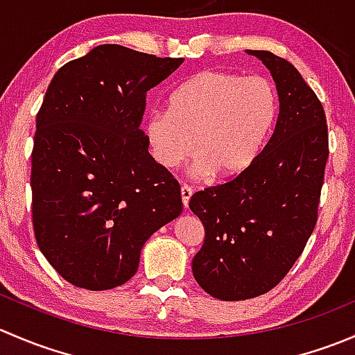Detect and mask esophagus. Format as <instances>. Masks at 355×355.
Instances as JSON below:
<instances>
[{
    "instance_id": "1",
    "label": "esophagus",
    "mask_w": 355,
    "mask_h": 355,
    "mask_svg": "<svg viewBox=\"0 0 355 355\" xmlns=\"http://www.w3.org/2000/svg\"><path fill=\"white\" fill-rule=\"evenodd\" d=\"M180 194H182V204H184V207L187 209L189 200H191V198H192V189L189 187V185H182Z\"/></svg>"
}]
</instances>
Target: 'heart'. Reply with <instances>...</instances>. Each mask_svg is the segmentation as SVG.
I'll use <instances>...</instances> for the list:
<instances>
[{
	"label": "heart",
	"instance_id": "1",
	"mask_svg": "<svg viewBox=\"0 0 355 355\" xmlns=\"http://www.w3.org/2000/svg\"><path fill=\"white\" fill-rule=\"evenodd\" d=\"M171 110L146 116L153 159L175 168L198 155L196 173L232 178L259 155L277 120V92L263 77L204 70L171 96Z\"/></svg>",
	"mask_w": 355,
	"mask_h": 355
}]
</instances>
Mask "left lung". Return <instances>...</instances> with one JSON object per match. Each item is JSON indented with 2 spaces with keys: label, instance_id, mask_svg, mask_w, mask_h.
I'll list each match as a JSON object with an SVG mask.
<instances>
[{
  "label": "left lung",
  "instance_id": "left-lung-1",
  "mask_svg": "<svg viewBox=\"0 0 355 355\" xmlns=\"http://www.w3.org/2000/svg\"><path fill=\"white\" fill-rule=\"evenodd\" d=\"M247 53L277 82V127L242 173L189 200L204 227L192 273L221 300L263 295L287 277L316 227L330 155L323 105L297 68L270 51Z\"/></svg>",
  "mask_w": 355,
  "mask_h": 355
}]
</instances>
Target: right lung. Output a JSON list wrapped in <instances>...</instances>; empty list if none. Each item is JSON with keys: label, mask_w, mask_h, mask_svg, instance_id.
<instances>
[{"label": "right lung", "mask_w": 355, "mask_h": 355, "mask_svg": "<svg viewBox=\"0 0 355 355\" xmlns=\"http://www.w3.org/2000/svg\"><path fill=\"white\" fill-rule=\"evenodd\" d=\"M184 58L103 44L53 77L35 120L32 225L48 263L71 285L130 280L149 237L182 213L180 184L141 130L149 89Z\"/></svg>", "instance_id": "add662e5"}]
</instances>
